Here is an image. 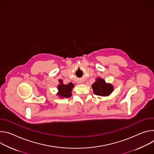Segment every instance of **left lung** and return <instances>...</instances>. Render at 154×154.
Listing matches in <instances>:
<instances>
[{
  "label": "left lung",
  "mask_w": 154,
  "mask_h": 154,
  "mask_svg": "<svg viewBox=\"0 0 154 154\" xmlns=\"http://www.w3.org/2000/svg\"><path fill=\"white\" fill-rule=\"evenodd\" d=\"M94 93L99 96L108 97L114 91V87L110 83H106L103 78L98 77L92 85Z\"/></svg>",
  "instance_id": "left-lung-1"
}]
</instances>
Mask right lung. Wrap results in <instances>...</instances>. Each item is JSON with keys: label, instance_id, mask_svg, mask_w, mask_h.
Wrapping results in <instances>:
<instances>
[{"label": "right lung", "instance_id": "obj_1", "mask_svg": "<svg viewBox=\"0 0 154 154\" xmlns=\"http://www.w3.org/2000/svg\"><path fill=\"white\" fill-rule=\"evenodd\" d=\"M59 84L57 86L58 92L57 95L60 98L70 97L72 95V91L74 88V84L72 82H70L67 84H64L61 79L59 80Z\"/></svg>", "mask_w": 154, "mask_h": 154}]
</instances>
